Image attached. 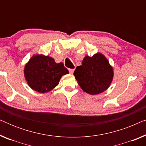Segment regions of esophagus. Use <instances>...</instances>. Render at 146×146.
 <instances>
[{
	"label": "esophagus",
	"mask_w": 146,
	"mask_h": 146,
	"mask_svg": "<svg viewBox=\"0 0 146 146\" xmlns=\"http://www.w3.org/2000/svg\"><path fill=\"white\" fill-rule=\"evenodd\" d=\"M74 71V69H69V72L70 74H73Z\"/></svg>",
	"instance_id": "obj_1"
}]
</instances>
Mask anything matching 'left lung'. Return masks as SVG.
<instances>
[{"label": "left lung", "mask_w": 146, "mask_h": 146, "mask_svg": "<svg viewBox=\"0 0 146 146\" xmlns=\"http://www.w3.org/2000/svg\"><path fill=\"white\" fill-rule=\"evenodd\" d=\"M74 75L83 91L95 95L108 88L113 72L106 58L97 53L92 57L86 56L82 64L76 67Z\"/></svg>", "instance_id": "left-lung-1"}]
</instances>
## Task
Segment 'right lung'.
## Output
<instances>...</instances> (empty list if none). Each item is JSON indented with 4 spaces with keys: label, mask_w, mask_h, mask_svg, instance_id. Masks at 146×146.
<instances>
[{
    "label": "right lung",
    "mask_w": 146,
    "mask_h": 146,
    "mask_svg": "<svg viewBox=\"0 0 146 146\" xmlns=\"http://www.w3.org/2000/svg\"><path fill=\"white\" fill-rule=\"evenodd\" d=\"M24 72L32 89L45 93L54 88L61 77L69 72L62 62L57 64L52 57L38 54L32 57L26 64Z\"/></svg>",
    "instance_id": "obj_1"
}]
</instances>
